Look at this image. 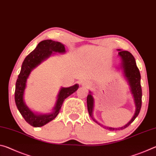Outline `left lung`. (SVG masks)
<instances>
[{
	"label": "left lung",
	"mask_w": 156,
	"mask_h": 156,
	"mask_svg": "<svg viewBox=\"0 0 156 156\" xmlns=\"http://www.w3.org/2000/svg\"><path fill=\"white\" fill-rule=\"evenodd\" d=\"M118 55L122 59V67L124 70V73H125V77L127 79L129 82V86L131 88V91L133 96L134 98V101H135L136 110L134 114L133 117L129 122L125 125L124 126H122L120 128L115 129V128H107L111 131L113 130H120V129H124L127 127L131 125V122H133L136 118L138 115L141 109L142 106V88L140 84V73L138 68L137 67L136 60L134 58L130 52L127 51H122V50L118 49ZM87 109L89 113V115L91 116L92 119H93L96 123L100 124L97 122L96 120L93 117L92 112H93V107H94V98L91 94H89L87 98Z\"/></svg>",
	"instance_id": "1"
}]
</instances>
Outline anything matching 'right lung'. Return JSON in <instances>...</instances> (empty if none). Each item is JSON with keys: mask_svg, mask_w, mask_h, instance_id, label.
<instances>
[{"mask_svg": "<svg viewBox=\"0 0 156 156\" xmlns=\"http://www.w3.org/2000/svg\"><path fill=\"white\" fill-rule=\"evenodd\" d=\"M52 51L64 53L65 52V46L59 42H55L51 40H45L40 42L36 49L25 58L16 83V105L26 122L34 127L42 126L54 120L58 114L64 100L78 89V85L76 84L70 87L62 88L60 89L58 96L56 106L54 108V112L50 114H35L26 106L23 100V94L28 76L31 71L40 64L43 60L48 58L52 54Z\"/></svg>", "mask_w": 156, "mask_h": 156, "instance_id": "obj_1", "label": "right lung"}]
</instances>
